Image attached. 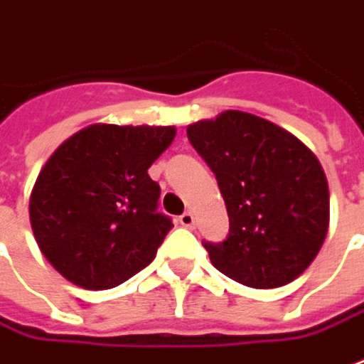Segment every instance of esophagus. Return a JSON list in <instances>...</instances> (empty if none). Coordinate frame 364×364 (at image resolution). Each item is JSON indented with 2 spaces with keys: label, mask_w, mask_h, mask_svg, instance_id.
Returning <instances> with one entry per match:
<instances>
[{
  "label": "esophagus",
  "mask_w": 364,
  "mask_h": 364,
  "mask_svg": "<svg viewBox=\"0 0 364 364\" xmlns=\"http://www.w3.org/2000/svg\"><path fill=\"white\" fill-rule=\"evenodd\" d=\"M180 224L186 226V228H192V226H194V214H192V212H184V214L180 216Z\"/></svg>",
  "instance_id": "obj_1"
}]
</instances>
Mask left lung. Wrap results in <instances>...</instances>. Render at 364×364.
Returning a JSON list of instances; mask_svg holds the SVG:
<instances>
[{
    "instance_id": "1",
    "label": "left lung",
    "mask_w": 364,
    "mask_h": 364,
    "mask_svg": "<svg viewBox=\"0 0 364 364\" xmlns=\"http://www.w3.org/2000/svg\"><path fill=\"white\" fill-rule=\"evenodd\" d=\"M210 166L230 220L222 242H202L214 267L252 289L301 277L328 230L323 166L280 126L246 112H224L186 128Z\"/></svg>"
}]
</instances>
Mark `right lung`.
<instances>
[{"instance_id": "right-lung-1", "label": "right lung", "mask_w": 364, "mask_h": 364, "mask_svg": "<svg viewBox=\"0 0 364 364\" xmlns=\"http://www.w3.org/2000/svg\"><path fill=\"white\" fill-rule=\"evenodd\" d=\"M174 136L172 126L96 124L51 154L29 220L62 277L82 289H114L152 262L174 224L158 212L160 186L148 168Z\"/></svg>"}]
</instances>
